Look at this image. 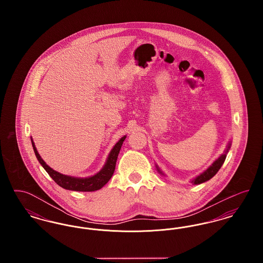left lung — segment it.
<instances>
[{"mask_svg": "<svg viewBox=\"0 0 263 263\" xmlns=\"http://www.w3.org/2000/svg\"><path fill=\"white\" fill-rule=\"evenodd\" d=\"M230 147H231V142L228 144V147H227V149L225 150V153L222 154L205 172H203L201 175L196 176L195 178H193V179L191 180V182H192L193 184H200V183H203V182H205V181L211 179L213 176L219 172V170L221 168V166L223 165V163L225 162L226 157H227V154H228V152H229ZM156 167H157V171H158L160 174L163 175L157 164H156Z\"/></svg>", "mask_w": 263, "mask_h": 263, "instance_id": "left-lung-1", "label": "left lung"}]
</instances>
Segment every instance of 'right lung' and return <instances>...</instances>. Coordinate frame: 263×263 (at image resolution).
<instances>
[{
	"label": "right lung",
	"mask_w": 263,
	"mask_h": 263,
	"mask_svg": "<svg viewBox=\"0 0 263 263\" xmlns=\"http://www.w3.org/2000/svg\"><path fill=\"white\" fill-rule=\"evenodd\" d=\"M125 138L126 136L121 138L115 144L112 150L110 151L108 158L104 163L103 167L100 170V172L97 175L89 176V177H85V178L62 175V174L54 171L41 159L32 139H31V144H32L33 151L35 153L38 162L44 167V170L47 172V174L50 175L52 179L59 186L68 189V190H74V191H96V190H99L100 188L103 187L111 178L114 170H115V164H116L119 151L121 149V146H122Z\"/></svg>",
	"instance_id": "obj_1"
}]
</instances>
